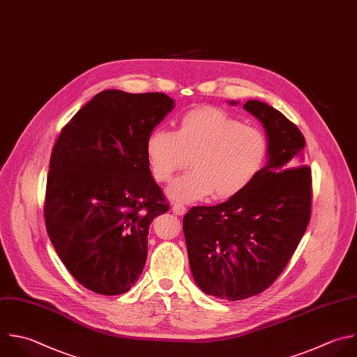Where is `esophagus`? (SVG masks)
<instances>
[{
  "label": "esophagus",
  "instance_id": "obj_1",
  "mask_svg": "<svg viewBox=\"0 0 357 357\" xmlns=\"http://www.w3.org/2000/svg\"><path fill=\"white\" fill-rule=\"evenodd\" d=\"M172 211H173V213H176V215H178V216H183V215L185 213V206L181 205V204H174L173 208H172Z\"/></svg>",
  "mask_w": 357,
  "mask_h": 357
}]
</instances>
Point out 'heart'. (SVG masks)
I'll return each mask as SVG.
<instances>
[{
    "mask_svg": "<svg viewBox=\"0 0 357 357\" xmlns=\"http://www.w3.org/2000/svg\"><path fill=\"white\" fill-rule=\"evenodd\" d=\"M268 151L264 131L213 106L184 113L176 132L153 128L145 142L149 170L158 183L169 181L191 158L192 170L166 190L167 197L178 202L241 194L262 170Z\"/></svg>",
    "mask_w": 357,
    "mask_h": 357,
    "instance_id": "b5f03b06",
    "label": "heart"
}]
</instances>
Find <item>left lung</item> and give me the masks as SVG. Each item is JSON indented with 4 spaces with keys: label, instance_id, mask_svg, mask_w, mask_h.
I'll list each match as a JSON object with an SVG mask.
<instances>
[{
    "label": "left lung",
    "instance_id": "left-lung-1",
    "mask_svg": "<svg viewBox=\"0 0 357 357\" xmlns=\"http://www.w3.org/2000/svg\"><path fill=\"white\" fill-rule=\"evenodd\" d=\"M243 107L265 130L266 165L241 194L215 206H194L183 219L195 283L229 301L255 296L273 283L296 251L311 211L304 137L264 102L248 100Z\"/></svg>",
    "mask_w": 357,
    "mask_h": 357
}]
</instances>
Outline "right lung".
<instances>
[{"label":"right lung","mask_w":357,"mask_h":357,"mask_svg":"<svg viewBox=\"0 0 357 357\" xmlns=\"http://www.w3.org/2000/svg\"><path fill=\"white\" fill-rule=\"evenodd\" d=\"M173 109L165 93L107 89L71 119L53 148L47 233L70 273L95 293L123 294L144 271L149 226L169 211L145 142Z\"/></svg>","instance_id":"1"}]
</instances>
